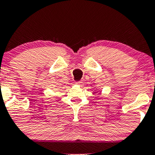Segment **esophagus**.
Segmentation results:
<instances>
[{
    "label": "esophagus",
    "instance_id": "esophagus-1",
    "mask_svg": "<svg viewBox=\"0 0 155 155\" xmlns=\"http://www.w3.org/2000/svg\"><path fill=\"white\" fill-rule=\"evenodd\" d=\"M83 84H84V83H83L82 81H78V82H76V84L79 85V86H81V85H83Z\"/></svg>",
    "mask_w": 155,
    "mask_h": 155
}]
</instances>
